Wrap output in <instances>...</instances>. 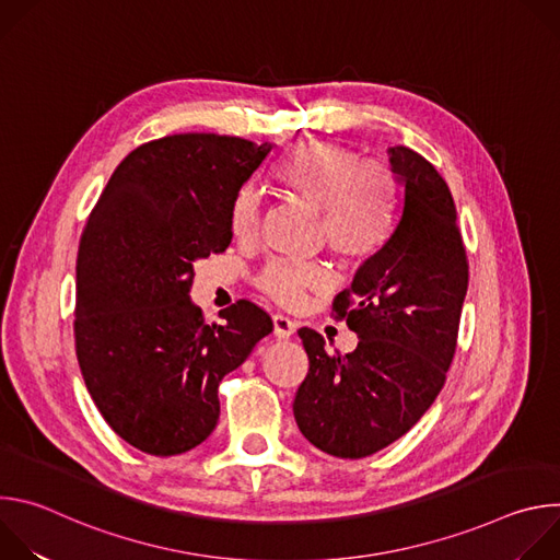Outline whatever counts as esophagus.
<instances>
[{"instance_id":"esophagus-1","label":"esophagus","mask_w":560,"mask_h":560,"mask_svg":"<svg viewBox=\"0 0 560 560\" xmlns=\"http://www.w3.org/2000/svg\"><path fill=\"white\" fill-rule=\"evenodd\" d=\"M272 324H275V335H277L279 339H288V337H292L294 330H296V324L292 322L290 316H285V314H275V316H272Z\"/></svg>"}]
</instances>
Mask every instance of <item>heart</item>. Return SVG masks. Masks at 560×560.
Wrapping results in <instances>:
<instances>
[{
  "label": "heart",
  "instance_id": "obj_1",
  "mask_svg": "<svg viewBox=\"0 0 560 560\" xmlns=\"http://www.w3.org/2000/svg\"><path fill=\"white\" fill-rule=\"evenodd\" d=\"M275 179L322 214L326 244L343 261H370L389 244L401 210V179L389 164L363 159L343 143L307 141L281 159ZM259 223L261 195L242 188L230 203V232L238 242H253ZM257 283L277 303L299 307L310 290L328 288L330 277L318 264L277 259L261 270Z\"/></svg>",
  "mask_w": 560,
  "mask_h": 560
}]
</instances>
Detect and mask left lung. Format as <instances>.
<instances>
[{
	"mask_svg": "<svg viewBox=\"0 0 560 560\" xmlns=\"http://www.w3.org/2000/svg\"><path fill=\"white\" fill-rule=\"evenodd\" d=\"M387 152L406 186L401 221L332 303L359 346L328 354L322 335L299 330L310 370L294 419L314 447L339 458L387 447L428 412L454 359L467 292V255L445 179L406 145Z\"/></svg>",
	"mask_w": 560,
	"mask_h": 560,
	"instance_id": "left-lung-1",
	"label": "left lung"
}]
</instances>
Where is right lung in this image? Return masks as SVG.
I'll list each match as a JSON object with an SVG mask.
<instances>
[{
  "mask_svg": "<svg viewBox=\"0 0 560 560\" xmlns=\"http://www.w3.org/2000/svg\"><path fill=\"white\" fill-rule=\"evenodd\" d=\"M272 143L188 132L135 148L77 253L74 350L106 423L152 456L184 454L219 421V383L272 332L253 301L206 324L195 261L230 246V203Z\"/></svg>",
  "mask_w": 560,
  "mask_h": 560,
  "instance_id": "obj_1",
  "label": "right lung"
}]
</instances>
